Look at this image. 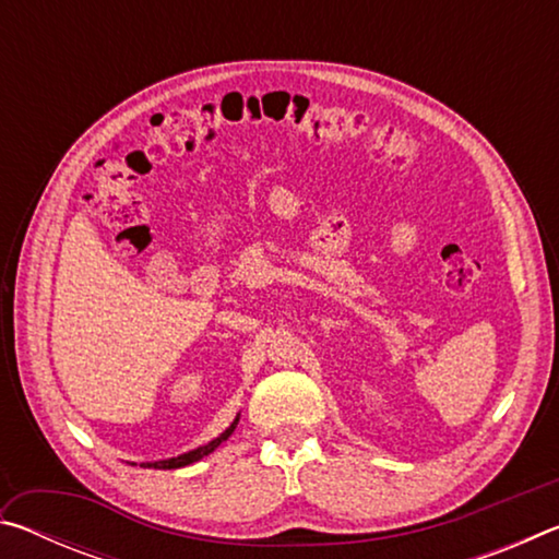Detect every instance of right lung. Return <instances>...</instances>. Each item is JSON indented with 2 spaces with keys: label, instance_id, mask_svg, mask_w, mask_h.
Instances as JSON below:
<instances>
[{
  "label": "right lung",
  "instance_id": "add662e5",
  "mask_svg": "<svg viewBox=\"0 0 559 559\" xmlns=\"http://www.w3.org/2000/svg\"><path fill=\"white\" fill-rule=\"evenodd\" d=\"M236 424H239V414H236V419L219 433V437L212 439L210 443H204V447L194 449V451H187V453H179V456H175V459H165V461H155V463H143V468H182V466H189V463H197L200 459L210 456L212 451H216V447H219L222 441L229 439L231 433H234V429H236Z\"/></svg>",
  "mask_w": 559,
  "mask_h": 559
}]
</instances>
